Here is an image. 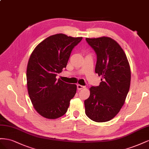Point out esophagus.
Wrapping results in <instances>:
<instances>
[{"mask_svg": "<svg viewBox=\"0 0 149 149\" xmlns=\"http://www.w3.org/2000/svg\"><path fill=\"white\" fill-rule=\"evenodd\" d=\"M77 89L79 91L80 90H82V88H84L85 87L83 86H81V85H79V84H77Z\"/></svg>", "mask_w": 149, "mask_h": 149, "instance_id": "esophagus-1", "label": "esophagus"}]
</instances>
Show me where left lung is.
I'll use <instances>...</instances> for the list:
<instances>
[{
    "instance_id": "obj_1",
    "label": "left lung",
    "mask_w": 149,
    "mask_h": 149,
    "mask_svg": "<svg viewBox=\"0 0 149 149\" xmlns=\"http://www.w3.org/2000/svg\"><path fill=\"white\" fill-rule=\"evenodd\" d=\"M97 56L95 72L102 76L99 86L90 88L84 101L86 116L93 121L110 120L124 105L130 85V69L126 55L110 37L86 39Z\"/></svg>"
}]
</instances>
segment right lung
<instances>
[{
	"instance_id": "right-lung-1",
	"label": "right lung",
	"mask_w": 149,
	"mask_h": 149,
	"mask_svg": "<svg viewBox=\"0 0 149 149\" xmlns=\"http://www.w3.org/2000/svg\"><path fill=\"white\" fill-rule=\"evenodd\" d=\"M82 39L62 33L51 36L40 42L30 57L28 92L33 107L42 117L55 119L67 112L77 86L57 80L56 76L66 67L72 49Z\"/></svg>"
}]
</instances>
